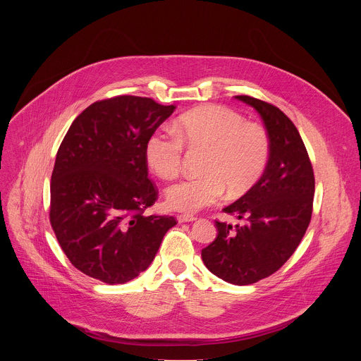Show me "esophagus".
Masks as SVG:
<instances>
[{
	"instance_id": "1",
	"label": "esophagus",
	"mask_w": 361,
	"mask_h": 361,
	"mask_svg": "<svg viewBox=\"0 0 361 361\" xmlns=\"http://www.w3.org/2000/svg\"><path fill=\"white\" fill-rule=\"evenodd\" d=\"M197 217L194 216H190V214H180L177 216V221L178 223H191V221H195Z\"/></svg>"
}]
</instances>
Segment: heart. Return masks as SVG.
<instances>
[{"mask_svg":"<svg viewBox=\"0 0 361 361\" xmlns=\"http://www.w3.org/2000/svg\"><path fill=\"white\" fill-rule=\"evenodd\" d=\"M173 133L154 131L145 142V160L159 177L174 178L183 161L184 145L204 149L200 177L180 180L167 187V207L194 213L227 198L244 195L263 176L270 154L263 126L221 106L194 109L174 123Z\"/></svg>","mask_w":361,"mask_h":361,"instance_id":"b5f03b06","label":"heart"}]
</instances>
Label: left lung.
<instances>
[{
    "mask_svg": "<svg viewBox=\"0 0 361 361\" xmlns=\"http://www.w3.org/2000/svg\"><path fill=\"white\" fill-rule=\"evenodd\" d=\"M260 114L267 128L270 154L262 178L223 209L241 224L216 221V240L201 250L214 276L247 286L276 273L298 247L310 224L314 173L293 121L276 106L235 95Z\"/></svg>",
    "mask_w": 361,
    "mask_h": 361,
    "instance_id": "1",
    "label": "left lung"
}]
</instances>
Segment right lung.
I'll return each mask as SVG.
<instances>
[{
  "label": "right lung",
  "mask_w": 361,
  "mask_h": 361,
  "mask_svg": "<svg viewBox=\"0 0 361 361\" xmlns=\"http://www.w3.org/2000/svg\"><path fill=\"white\" fill-rule=\"evenodd\" d=\"M176 110L118 95L87 107L68 128L51 176L49 223L71 264L107 284L147 270L174 217L144 216L157 200L147 138Z\"/></svg>",
  "instance_id": "1"
}]
</instances>
